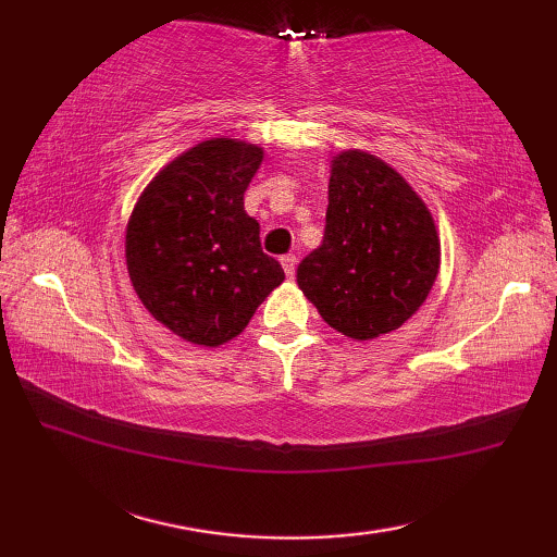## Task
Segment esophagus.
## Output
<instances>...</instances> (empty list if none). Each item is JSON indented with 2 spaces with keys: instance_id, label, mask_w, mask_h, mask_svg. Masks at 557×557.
<instances>
[{
  "instance_id": "1",
  "label": "esophagus",
  "mask_w": 557,
  "mask_h": 557,
  "mask_svg": "<svg viewBox=\"0 0 557 557\" xmlns=\"http://www.w3.org/2000/svg\"><path fill=\"white\" fill-rule=\"evenodd\" d=\"M280 263H282V268H285V275L294 277V272H297V263H299L297 256H292V253L289 256H282Z\"/></svg>"
}]
</instances>
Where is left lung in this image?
<instances>
[{
	"label": "left lung",
	"instance_id": "1",
	"mask_svg": "<svg viewBox=\"0 0 557 557\" xmlns=\"http://www.w3.org/2000/svg\"><path fill=\"white\" fill-rule=\"evenodd\" d=\"M437 268L441 239L417 191L371 152H339L323 244L297 270L323 321L359 342L393 333L429 297Z\"/></svg>",
	"mask_w": 557,
	"mask_h": 557
}]
</instances>
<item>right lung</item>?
<instances>
[{"instance_id": "right-lung-1", "label": "right lung", "mask_w": 557, "mask_h": 557, "mask_svg": "<svg viewBox=\"0 0 557 557\" xmlns=\"http://www.w3.org/2000/svg\"><path fill=\"white\" fill-rule=\"evenodd\" d=\"M263 150L210 138L160 170L126 224V268L150 315L200 347H220L251 321L285 270L260 248L244 191Z\"/></svg>"}]
</instances>
